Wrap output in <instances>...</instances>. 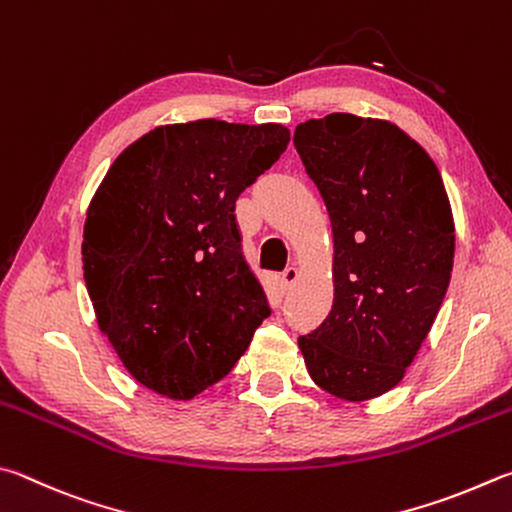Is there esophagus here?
<instances>
[{"label": "esophagus", "instance_id": "1", "mask_svg": "<svg viewBox=\"0 0 512 512\" xmlns=\"http://www.w3.org/2000/svg\"><path fill=\"white\" fill-rule=\"evenodd\" d=\"M297 280H300V271H297L295 266H288L286 271L282 273V288H284V291H288V288H291Z\"/></svg>", "mask_w": 512, "mask_h": 512}]
</instances>
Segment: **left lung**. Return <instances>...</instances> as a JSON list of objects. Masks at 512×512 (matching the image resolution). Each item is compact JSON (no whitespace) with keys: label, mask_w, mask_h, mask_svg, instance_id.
<instances>
[{"label":"left lung","mask_w":512,"mask_h":512,"mask_svg":"<svg viewBox=\"0 0 512 512\" xmlns=\"http://www.w3.org/2000/svg\"><path fill=\"white\" fill-rule=\"evenodd\" d=\"M293 143L333 232L331 311L297 345L324 392L371 401L401 383L448 291V192L432 156L383 118H313Z\"/></svg>","instance_id":"1"}]
</instances>
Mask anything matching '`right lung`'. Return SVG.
<instances>
[{
  "mask_svg": "<svg viewBox=\"0 0 512 512\" xmlns=\"http://www.w3.org/2000/svg\"><path fill=\"white\" fill-rule=\"evenodd\" d=\"M291 141L280 123L154 127L111 163L87 208L82 271L102 336L143 387L190 401L268 318L235 201Z\"/></svg>",
  "mask_w": 512,
  "mask_h": 512,
  "instance_id": "add662e5",
  "label": "right lung"
}]
</instances>
